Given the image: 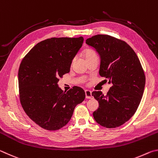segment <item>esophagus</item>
<instances>
[{
	"instance_id": "esophagus-1",
	"label": "esophagus",
	"mask_w": 158,
	"mask_h": 158,
	"mask_svg": "<svg viewBox=\"0 0 158 158\" xmlns=\"http://www.w3.org/2000/svg\"><path fill=\"white\" fill-rule=\"evenodd\" d=\"M85 98H86L87 99H91L93 98L92 93L89 90H85Z\"/></svg>"
}]
</instances>
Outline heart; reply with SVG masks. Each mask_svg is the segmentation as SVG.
Listing matches in <instances>:
<instances>
[{"label": "heart", "instance_id": "b5f03b06", "mask_svg": "<svg viewBox=\"0 0 158 158\" xmlns=\"http://www.w3.org/2000/svg\"><path fill=\"white\" fill-rule=\"evenodd\" d=\"M84 56H85V59H88V58H91L93 56H97V54H96V53L94 52V51L88 49L85 51Z\"/></svg>", "mask_w": 158, "mask_h": 158}]
</instances>
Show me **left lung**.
<instances>
[{
  "mask_svg": "<svg viewBox=\"0 0 158 158\" xmlns=\"http://www.w3.org/2000/svg\"><path fill=\"white\" fill-rule=\"evenodd\" d=\"M85 43L100 55L99 74L112 85L106 95L92 93L99 102L93 117L103 127L121 126L135 114L143 96L146 77L139 59L129 44L108 35H94Z\"/></svg>",
  "mask_w": 158,
  "mask_h": 158,
  "instance_id": "left-lung-1",
  "label": "left lung"
}]
</instances>
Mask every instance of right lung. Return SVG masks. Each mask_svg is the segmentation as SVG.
Masks as SVG:
<instances>
[{
  "label": "right lung",
  "mask_w": 158,
  "mask_h": 158,
  "mask_svg": "<svg viewBox=\"0 0 158 158\" xmlns=\"http://www.w3.org/2000/svg\"><path fill=\"white\" fill-rule=\"evenodd\" d=\"M84 37H52L37 43L25 56L18 73L21 106L29 118L47 130H57L71 119L85 99L81 88L68 92L58 82L68 73Z\"/></svg>",
  "instance_id": "right-lung-1"
}]
</instances>
